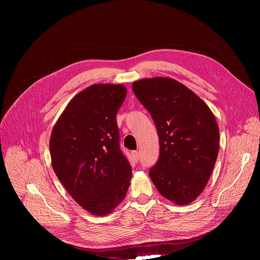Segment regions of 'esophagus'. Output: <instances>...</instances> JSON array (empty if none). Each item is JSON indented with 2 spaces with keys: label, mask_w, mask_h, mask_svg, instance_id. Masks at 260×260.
Here are the masks:
<instances>
[{
  "label": "esophagus",
  "mask_w": 260,
  "mask_h": 260,
  "mask_svg": "<svg viewBox=\"0 0 260 260\" xmlns=\"http://www.w3.org/2000/svg\"><path fill=\"white\" fill-rule=\"evenodd\" d=\"M132 155H133V158H134L136 161H138V159H139V152L134 151V152H132Z\"/></svg>",
  "instance_id": "obj_1"
}]
</instances>
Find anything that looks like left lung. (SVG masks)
<instances>
[{
	"label": "left lung",
	"mask_w": 260,
	"mask_h": 260,
	"mask_svg": "<svg viewBox=\"0 0 260 260\" xmlns=\"http://www.w3.org/2000/svg\"><path fill=\"white\" fill-rule=\"evenodd\" d=\"M136 97L151 114L160 156L149 171L158 192L177 206L193 202L206 187L219 152V128L210 107L169 77L133 83Z\"/></svg>",
	"instance_id": "1"
}]
</instances>
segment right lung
Listing matches in <instances>:
<instances>
[{"mask_svg": "<svg viewBox=\"0 0 260 260\" xmlns=\"http://www.w3.org/2000/svg\"><path fill=\"white\" fill-rule=\"evenodd\" d=\"M122 84H93L77 93L53 125L51 166L74 200L94 216L111 214L126 196L132 168L119 146L116 116Z\"/></svg>", "mask_w": 260, "mask_h": 260, "instance_id": "add662e5", "label": "right lung"}]
</instances>
